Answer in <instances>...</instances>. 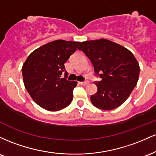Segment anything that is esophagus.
Here are the masks:
<instances>
[{
    "mask_svg": "<svg viewBox=\"0 0 156 156\" xmlns=\"http://www.w3.org/2000/svg\"><path fill=\"white\" fill-rule=\"evenodd\" d=\"M89 83V81H88V80H85V81L80 82V84H81V85H83V86H86Z\"/></svg>",
    "mask_w": 156,
    "mask_h": 156,
    "instance_id": "1",
    "label": "esophagus"
}]
</instances>
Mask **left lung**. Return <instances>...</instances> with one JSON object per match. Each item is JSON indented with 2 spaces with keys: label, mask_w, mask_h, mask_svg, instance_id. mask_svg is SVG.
I'll use <instances>...</instances> for the list:
<instances>
[{
  "label": "left lung",
  "mask_w": 156,
  "mask_h": 156,
  "mask_svg": "<svg viewBox=\"0 0 156 156\" xmlns=\"http://www.w3.org/2000/svg\"><path fill=\"white\" fill-rule=\"evenodd\" d=\"M92 62L96 76V94L91 102L102 110H112L128 99L136 86L139 63L129 50L105 39L83 42L78 48Z\"/></svg>",
  "instance_id": "left-lung-1"
}]
</instances>
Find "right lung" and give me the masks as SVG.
<instances>
[{
	"label": "right lung",
	"instance_id": "add662e5",
	"mask_svg": "<svg viewBox=\"0 0 156 156\" xmlns=\"http://www.w3.org/2000/svg\"><path fill=\"white\" fill-rule=\"evenodd\" d=\"M80 42L55 40L37 48L28 56L22 67L25 87L37 104L55 112L73 101L76 81L66 79L64 64ZM65 78H61L62 73Z\"/></svg>",
	"mask_w": 156,
	"mask_h": 156
}]
</instances>
